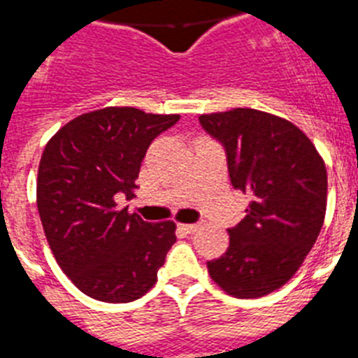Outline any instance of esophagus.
Listing matches in <instances>:
<instances>
[{
	"label": "esophagus",
	"mask_w": 358,
	"mask_h": 358,
	"mask_svg": "<svg viewBox=\"0 0 358 358\" xmlns=\"http://www.w3.org/2000/svg\"><path fill=\"white\" fill-rule=\"evenodd\" d=\"M180 229L187 233V235H191V233H194L198 229V224H180Z\"/></svg>",
	"instance_id": "esophagus-1"
}]
</instances>
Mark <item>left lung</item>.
<instances>
[{
  "instance_id": "1",
  "label": "left lung",
  "mask_w": 358,
  "mask_h": 358,
  "mask_svg": "<svg viewBox=\"0 0 358 358\" xmlns=\"http://www.w3.org/2000/svg\"><path fill=\"white\" fill-rule=\"evenodd\" d=\"M198 120L224 147L233 187L251 196L244 220L227 229V251L207 269L229 295L264 296L295 275L317 242L326 215V165L296 125L273 114L233 109Z\"/></svg>"
}]
</instances>
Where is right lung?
<instances>
[{
    "instance_id": "obj_1",
    "label": "right lung",
    "mask_w": 358,
    "mask_h": 358,
    "mask_svg": "<svg viewBox=\"0 0 358 358\" xmlns=\"http://www.w3.org/2000/svg\"><path fill=\"white\" fill-rule=\"evenodd\" d=\"M178 114L107 107L50 138L38 169V211L62 271L91 299L123 304L155 286L176 242L173 222L149 224L120 209L134 196L145 152Z\"/></svg>"
}]
</instances>
